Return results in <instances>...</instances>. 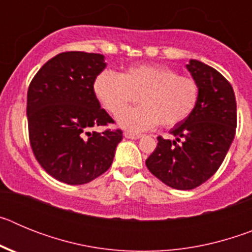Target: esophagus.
I'll return each mask as SVG.
<instances>
[{
	"mask_svg": "<svg viewBox=\"0 0 252 252\" xmlns=\"http://www.w3.org/2000/svg\"><path fill=\"white\" fill-rule=\"evenodd\" d=\"M124 136L126 137V139H130V140H137L141 137V135L140 133H131V132H125Z\"/></svg>",
	"mask_w": 252,
	"mask_h": 252,
	"instance_id": "esophagus-1",
	"label": "esophagus"
}]
</instances>
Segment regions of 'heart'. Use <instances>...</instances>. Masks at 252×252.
Masks as SVG:
<instances>
[{"mask_svg":"<svg viewBox=\"0 0 252 252\" xmlns=\"http://www.w3.org/2000/svg\"><path fill=\"white\" fill-rule=\"evenodd\" d=\"M93 91L113 115L139 98L141 106L117 116L120 127L131 132L151 130L159 122L173 127L192 115L199 99V86L193 78L162 65L131 66L121 74L103 70L94 78Z\"/></svg>","mask_w":252,"mask_h":252,"instance_id":"obj_1","label":"heart"}]
</instances>
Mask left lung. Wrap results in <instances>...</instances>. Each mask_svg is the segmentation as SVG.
<instances>
[{"label": "left lung", "instance_id": "obj_1", "mask_svg": "<svg viewBox=\"0 0 252 252\" xmlns=\"http://www.w3.org/2000/svg\"><path fill=\"white\" fill-rule=\"evenodd\" d=\"M186 66L199 86L197 106L170 130L175 139L158 137L157 149L146 159L158 179L180 190L197 188L218 170L237 125L235 93L226 78L199 60L190 59Z\"/></svg>", "mask_w": 252, "mask_h": 252}]
</instances>
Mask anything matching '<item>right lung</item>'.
Segmentation results:
<instances>
[{
	"instance_id": "obj_1",
	"label": "right lung",
	"mask_w": 252,
	"mask_h": 252,
	"mask_svg": "<svg viewBox=\"0 0 252 252\" xmlns=\"http://www.w3.org/2000/svg\"><path fill=\"white\" fill-rule=\"evenodd\" d=\"M102 54L68 51L46 62L28 91L31 149L44 170L59 182L79 186L108 170L122 131L93 127L113 122L93 91L106 68Z\"/></svg>"
}]
</instances>
